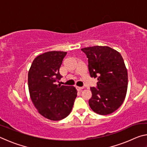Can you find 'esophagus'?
Returning <instances> with one entry per match:
<instances>
[{"instance_id":"obj_1","label":"esophagus","mask_w":147,"mask_h":147,"mask_svg":"<svg viewBox=\"0 0 147 147\" xmlns=\"http://www.w3.org/2000/svg\"><path fill=\"white\" fill-rule=\"evenodd\" d=\"M76 89L78 91H81V90H82V89H84L83 87H78V86L76 87Z\"/></svg>"}]
</instances>
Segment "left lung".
Returning a JSON list of instances; mask_svg holds the SVG:
<instances>
[{
	"instance_id": "8db88e82",
	"label": "left lung",
	"mask_w": 147,
	"mask_h": 147,
	"mask_svg": "<svg viewBox=\"0 0 147 147\" xmlns=\"http://www.w3.org/2000/svg\"><path fill=\"white\" fill-rule=\"evenodd\" d=\"M88 58L91 77H97L96 88L91 87L89 105L99 115H108L123 103L128 88V73L123 58L115 50L107 46L81 49Z\"/></svg>"
}]
</instances>
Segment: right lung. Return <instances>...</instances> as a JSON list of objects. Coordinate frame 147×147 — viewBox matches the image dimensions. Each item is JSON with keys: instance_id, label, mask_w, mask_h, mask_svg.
<instances>
[{"instance_id": "right-lung-1", "label": "right lung", "mask_w": 147, "mask_h": 147, "mask_svg": "<svg viewBox=\"0 0 147 147\" xmlns=\"http://www.w3.org/2000/svg\"><path fill=\"white\" fill-rule=\"evenodd\" d=\"M66 52L50 51L37 56L28 74L30 95L42 116L59 121L71 113L77 91L73 86L55 84L61 79L59 68Z\"/></svg>"}]
</instances>
